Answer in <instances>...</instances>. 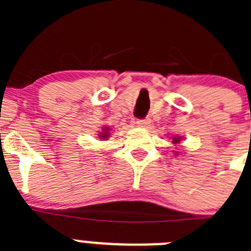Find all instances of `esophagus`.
Wrapping results in <instances>:
<instances>
[{"mask_svg":"<svg viewBox=\"0 0 251 251\" xmlns=\"http://www.w3.org/2000/svg\"><path fill=\"white\" fill-rule=\"evenodd\" d=\"M150 123H151V121L148 118H146V119H137V122H136L137 126H138V127H141V128H148Z\"/></svg>","mask_w":251,"mask_h":251,"instance_id":"1","label":"esophagus"}]
</instances>
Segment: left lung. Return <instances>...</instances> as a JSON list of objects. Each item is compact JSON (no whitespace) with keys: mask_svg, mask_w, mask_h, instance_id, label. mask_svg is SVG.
<instances>
[{"mask_svg":"<svg viewBox=\"0 0 251 251\" xmlns=\"http://www.w3.org/2000/svg\"><path fill=\"white\" fill-rule=\"evenodd\" d=\"M179 141H181V138H179V137H175L174 138V143H179Z\"/></svg>","mask_w":251,"mask_h":251,"instance_id":"left-lung-1","label":"left lung"}]
</instances>
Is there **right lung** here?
I'll return each mask as SVG.
<instances>
[{"label":"right lung","mask_w":251,"mask_h":251,"mask_svg":"<svg viewBox=\"0 0 251 251\" xmlns=\"http://www.w3.org/2000/svg\"><path fill=\"white\" fill-rule=\"evenodd\" d=\"M108 130H109V128H105V129H103V132L99 133V136H100L101 139L108 138Z\"/></svg>","instance_id":"1"}]
</instances>
